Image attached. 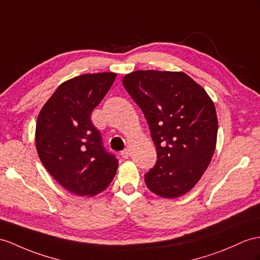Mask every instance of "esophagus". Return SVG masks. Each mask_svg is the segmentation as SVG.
Returning a JSON list of instances; mask_svg holds the SVG:
<instances>
[{"label": "esophagus", "instance_id": "34e87169", "mask_svg": "<svg viewBox=\"0 0 260 260\" xmlns=\"http://www.w3.org/2000/svg\"><path fill=\"white\" fill-rule=\"evenodd\" d=\"M121 156L123 157V159H128V157L130 156V150L129 149H125V150H123V151H121Z\"/></svg>", "mask_w": 260, "mask_h": 260}]
</instances>
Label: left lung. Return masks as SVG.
Here are the masks:
<instances>
[{
	"label": "left lung",
	"instance_id": "obj_1",
	"mask_svg": "<svg viewBox=\"0 0 260 260\" xmlns=\"http://www.w3.org/2000/svg\"><path fill=\"white\" fill-rule=\"evenodd\" d=\"M147 119L157 160L144 175L151 192L175 199L195 186L217 140V116L204 88L183 72L137 71L122 79Z\"/></svg>",
	"mask_w": 260,
	"mask_h": 260
}]
</instances>
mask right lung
<instances>
[{
    "instance_id": "add662e5",
    "label": "right lung",
    "mask_w": 260,
    "mask_h": 260,
    "mask_svg": "<svg viewBox=\"0 0 260 260\" xmlns=\"http://www.w3.org/2000/svg\"><path fill=\"white\" fill-rule=\"evenodd\" d=\"M116 77L115 73L84 74L64 81L37 118L35 143L43 166L78 196L103 192L117 172L118 160L105 150L90 120Z\"/></svg>"
}]
</instances>
